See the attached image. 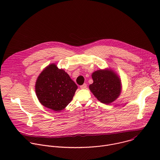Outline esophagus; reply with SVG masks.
<instances>
[{
    "mask_svg": "<svg viewBox=\"0 0 160 160\" xmlns=\"http://www.w3.org/2000/svg\"><path fill=\"white\" fill-rule=\"evenodd\" d=\"M86 88H87V84L86 83H84V84H83L82 85L80 86V88H82V89H85Z\"/></svg>",
    "mask_w": 160,
    "mask_h": 160,
    "instance_id": "34e87169",
    "label": "esophagus"
}]
</instances>
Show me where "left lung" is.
<instances>
[{"label":"left lung","mask_w":160,"mask_h":160,"mask_svg":"<svg viewBox=\"0 0 160 160\" xmlns=\"http://www.w3.org/2000/svg\"><path fill=\"white\" fill-rule=\"evenodd\" d=\"M93 83L89 89L102 103L109 104L115 101L122 92L120 78L111 69L99 70L92 74Z\"/></svg>","instance_id":"1"}]
</instances>
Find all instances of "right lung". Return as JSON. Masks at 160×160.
I'll use <instances>...</instances> for the list:
<instances>
[{
  "label": "right lung",
  "mask_w": 160,
  "mask_h": 160,
  "mask_svg": "<svg viewBox=\"0 0 160 160\" xmlns=\"http://www.w3.org/2000/svg\"><path fill=\"white\" fill-rule=\"evenodd\" d=\"M78 86L64 70L55 63L45 67L35 83L37 97L44 107L61 111L69 104Z\"/></svg>",
  "instance_id": "1"
}]
</instances>
